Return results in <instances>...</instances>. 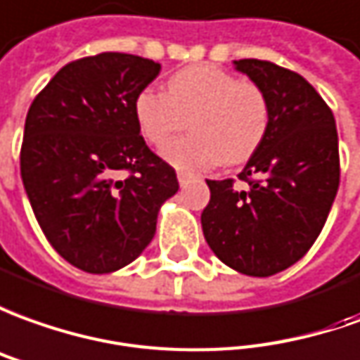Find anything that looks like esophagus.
Returning <instances> with one entry per match:
<instances>
[{"label":"esophagus","instance_id":"1","mask_svg":"<svg viewBox=\"0 0 360 360\" xmlns=\"http://www.w3.org/2000/svg\"><path fill=\"white\" fill-rule=\"evenodd\" d=\"M192 178H194V176L188 174V172H178V182H180V186H186Z\"/></svg>","mask_w":360,"mask_h":360}]
</instances>
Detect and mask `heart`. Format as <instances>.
Returning <instances> with one entry per match:
<instances>
[{"mask_svg":"<svg viewBox=\"0 0 360 360\" xmlns=\"http://www.w3.org/2000/svg\"><path fill=\"white\" fill-rule=\"evenodd\" d=\"M133 108L143 137L156 147L188 119L193 135L166 143L160 150L182 170L249 160L266 137L270 121L264 91L215 64L178 70L168 78L166 94L141 90Z\"/></svg>","mask_w":360,"mask_h":360,"instance_id":"1","label":"heart"}]
</instances>
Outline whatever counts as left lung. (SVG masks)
Returning a JSON list of instances; mask_svg holds the SVG:
<instances>
[{
	"label": "left lung",
	"mask_w": 360,
	"mask_h": 360,
	"mask_svg": "<svg viewBox=\"0 0 360 360\" xmlns=\"http://www.w3.org/2000/svg\"><path fill=\"white\" fill-rule=\"evenodd\" d=\"M264 91L266 137L239 174L207 180L202 229L215 257L247 276H272L298 262L326 225L339 188L335 117L306 78L269 60H235Z\"/></svg>",
	"instance_id": "obj_1"
}]
</instances>
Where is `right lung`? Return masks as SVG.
<instances>
[{
    "label": "right lung",
    "instance_id": "add662e5",
    "mask_svg": "<svg viewBox=\"0 0 360 360\" xmlns=\"http://www.w3.org/2000/svg\"><path fill=\"white\" fill-rule=\"evenodd\" d=\"M158 72V62L125 52L74 60L25 119L27 198L54 251L84 272H115L137 259L160 205L178 192L174 168L147 147L133 108Z\"/></svg>",
    "mask_w": 360,
    "mask_h": 360
}]
</instances>
